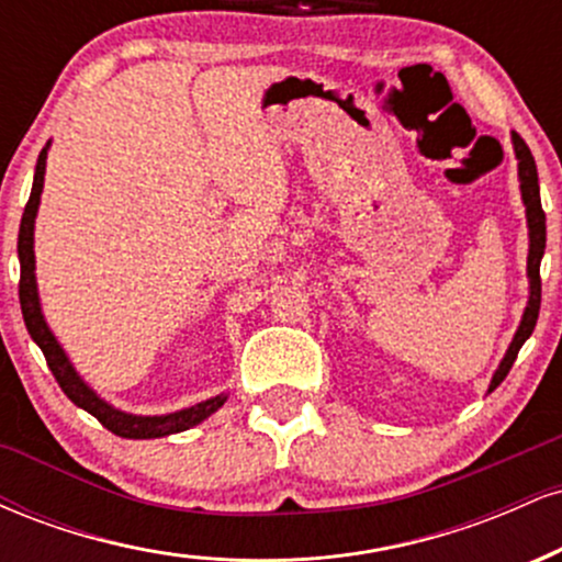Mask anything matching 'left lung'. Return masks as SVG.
<instances>
[{"mask_svg":"<svg viewBox=\"0 0 562 562\" xmlns=\"http://www.w3.org/2000/svg\"><path fill=\"white\" fill-rule=\"evenodd\" d=\"M513 145H515V156H518V177H520V192H524L526 216H528V237H531V248H528V280H531V295H528V306L524 312V319H520L518 333H515L513 344H509L505 359H502V364H499V370L494 372L488 391H494L496 385L507 378L509 367H513L515 359H518L520 346L526 344L528 335H531L533 327H537L539 306H541L539 263H541V256H544V243H547V216H544V211H541L537 160H533L531 150H528V145L520 134H513Z\"/></svg>","mask_w":562,"mask_h":562,"instance_id":"8db88e82","label":"left lung"}]
</instances>
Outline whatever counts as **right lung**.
I'll return each instance as SVG.
<instances>
[{
  "instance_id": "right-lung-1",
  "label": "right lung",
  "mask_w": 562,
  "mask_h": 562,
  "mask_svg": "<svg viewBox=\"0 0 562 562\" xmlns=\"http://www.w3.org/2000/svg\"><path fill=\"white\" fill-rule=\"evenodd\" d=\"M44 166H47V147L38 153L36 160V173H34V187H31V198L25 203L23 218H21V232H18V259H21V285H18V295H21V312L23 322L29 327L31 338L36 340L42 348L44 359H47L49 370L60 385L63 393L81 409H87L89 415H94L97 420L105 425L108 430L121 438H160L169 434H179V430L192 428V425L203 423L205 417H211L218 406L224 404V396L209 398V402L190 406V409L173 412V415H160V417H137L126 415V412L113 409L111 404L102 402L97 393L89 389L83 380L76 375V370L70 367L68 357L63 353V348L57 346L55 335L49 333L47 322L42 317V306H38V293H36V277H34V218L38 209V198H42L44 187Z\"/></svg>"
}]
</instances>
